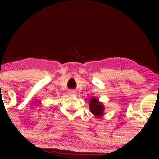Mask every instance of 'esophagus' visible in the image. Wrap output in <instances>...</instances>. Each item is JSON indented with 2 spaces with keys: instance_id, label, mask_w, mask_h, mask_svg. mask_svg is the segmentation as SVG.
<instances>
[{
  "instance_id": "1",
  "label": "esophagus",
  "mask_w": 159,
  "mask_h": 159,
  "mask_svg": "<svg viewBox=\"0 0 159 159\" xmlns=\"http://www.w3.org/2000/svg\"><path fill=\"white\" fill-rule=\"evenodd\" d=\"M69 95H76V93L75 92V91H70V92H69Z\"/></svg>"
}]
</instances>
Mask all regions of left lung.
<instances>
[{
  "instance_id": "8db88e82",
  "label": "left lung",
  "mask_w": 159,
  "mask_h": 159,
  "mask_svg": "<svg viewBox=\"0 0 159 159\" xmlns=\"http://www.w3.org/2000/svg\"><path fill=\"white\" fill-rule=\"evenodd\" d=\"M90 111L93 115L96 117H101L103 114L104 106L101 102H99L98 99L93 98L90 101Z\"/></svg>"
}]
</instances>
